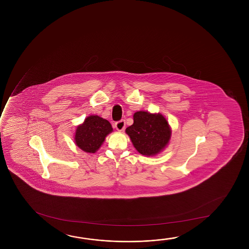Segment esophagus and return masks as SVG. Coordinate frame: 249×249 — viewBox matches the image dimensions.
I'll use <instances>...</instances> for the list:
<instances>
[{"label":"esophagus","mask_w":249,"mask_h":249,"mask_svg":"<svg viewBox=\"0 0 249 249\" xmlns=\"http://www.w3.org/2000/svg\"><path fill=\"white\" fill-rule=\"evenodd\" d=\"M115 128L120 132H123L125 130V126H126V123L124 121H120L118 123H115Z\"/></svg>","instance_id":"esophagus-1"}]
</instances>
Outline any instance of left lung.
I'll return each instance as SVG.
<instances>
[{
  "instance_id": "1",
  "label": "left lung",
  "mask_w": 249,
  "mask_h": 249,
  "mask_svg": "<svg viewBox=\"0 0 249 249\" xmlns=\"http://www.w3.org/2000/svg\"><path fill=\"white\" fill-rule=\"evenodd\" d=\"M133 125L126 127L135 149L141 155L155 156L165 149L171 139V127L160 113L137 111L134 114Z\"/></svg>"
}]
</instances>
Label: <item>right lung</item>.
<instances>
[{
  "instance_id": "1",
  "label": "right lung",
  "mask_w": 249,
  "mask_h": 249,
  "mask_svg": "<svg viewBox=\"0 0 249 249\" xmlns=\"http://www.w3.org/2000/svg\"><path fill=\"white\" fill-rule=\"evenodd\" d=\"M113 132V127L106 119L91 114L78 125L73 135L74 143L86 153L94 154L105 142L107 135Z\"/></svg>"
}]
</instances>
